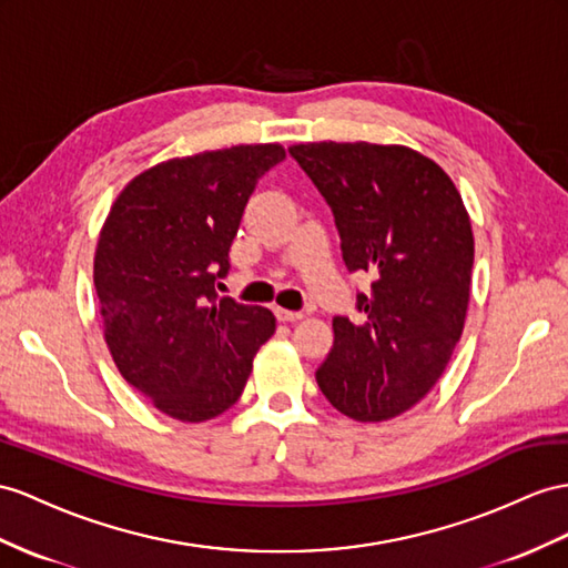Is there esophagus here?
Returning <instances> with one entry per match:
<instances>
[{"mask_svg":"<svg viewBox=\"0 0 568 568\" xmlns=\"http://www.w3.org/2000/svg\"><path fill=\"white\" fill-rule=\"evenodd\" d=\"M275 316H278V322L283 324H293V322H300V318L304 316L302 312H290V310H275Z\"/></svg>","mask_w":568,"mask_h":568,"instance_id":"1","label":"esophagus"}]
</instances>
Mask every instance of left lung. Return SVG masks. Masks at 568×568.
<instances>
[{"mask_svg":"<svg viewBox=\"0 0 568 568\" xmlns=\"http://www.w3.org/2000/svg\"><path fill=\"white\" fill-rule=\"evenodd\" d=\"M336 217L351 271H369L357 295L365 322L333 318V351L316 369L331 405L357 423H384L442 379L465 326L475 240L454 180L408 145H290Z\"/></svg>","mask_w":568,"mask_h":568,"instance_id":"obj_1","label":"left lung"}]
</instances>
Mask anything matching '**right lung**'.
<instances>
[{"label": "right lung", "mask_w": 568, "mask_h": 568, "mask_svg": "<svg viewBox=\"0 0 568 568\" xmlns=\"http://www.w3.org/2000/svg\"><path fill=\"white\" fill-rule=\"evenodd\" d=\"M281 143L170 158L129 182L100 227L93 283L108 351L129 386L180 423L237 403L275 333L266 307L215 295L256 180Z\"/></svg>", "instance_id": "add662e5"}]
</instances>
